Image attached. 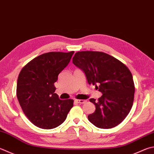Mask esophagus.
I'll return each mask as SVG.
<instances>
[{"label": "esophagus", "mask_w": 154, "mask_h": 154, "mask_svg": "<svg viewBox=\"0 0 154 154\" xmlns=\"http://www.w3.org/2000/svg\"><path fill=\"white\" fill-rule=\"evenodd\" d=\"M75 102L79 103V104H84L86 102V100H75Z\"/></svg>", "instance_id": "1"}]
</instances>
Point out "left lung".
<instances>
[{"mask_svg": "<svg viewBox=\"0 0 154 154\" xmlns=\"http://www.w3.org/2000/svg\"><path fill=\"white\" fill-rule=\"evenodd\" d=\"M74 65L85 72L89 84L102 93L88 120L100 128H111L124 121L133 106L135 94L132 74L125 64L106 53L82 51L72 58ZM99 86H97V85Z\"/></svg>", "mask_w": 154, "mask_h": 154, "instance_id": "8db88e82", "label": "left lung"}]
</instances>
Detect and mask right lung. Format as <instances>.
<instances>
[{"label": "right lung", "instance_id": "obj_1", "mask_svg": "<svg viewBox=\"0 0 154 154\" xmlns=\"http://www.w3.org/2000/svg\"><path fill=\"white\" fill-rule=\"evenodd\" d=\"M74 51L50 52L33 58L19 72L17 97L25 115L36 127L52 129L65 121L73 100H62L54 93L58 75Z\"/></svg>", "mask_w": 154, "mask_h": 154}]
</instances>
